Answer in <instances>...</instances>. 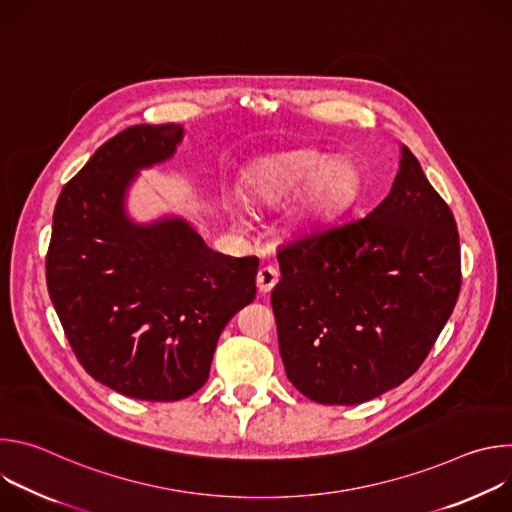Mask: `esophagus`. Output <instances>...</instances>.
Here are the masks:
<instances>
[{"label":"esophagus","mask_w":512,"mask_h":512,"mask_svg":"<svg viewBox=\"0 0 512 512\" xmlns=\"http://www.w3.org/2000/svg\"><path fill=\"white\" fill-rule=\"evenodd\" d=\"M279 281V271L271 265H265L259 269L257 273V287L261 294H269V291L275 287V283Z\"/></svg>","instance_id":"34e87169"}]
</instances>
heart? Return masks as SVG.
<instances>
[{
  "label": "heart",
  "mask_w": 512,
  "mask_h": 512,
  "mask_svg": "<svg viewBox=\"0 0 512 512\" xmlns=\"http://www.w3.org/2000/svg\"><path fill=\"white\" fill-rule=\"evenodd\" d=\"M298 187L301 190L285 208V225L291 231H308L354 204L360 174L344 158L330 160L316 150H287L261 160L243 184L247 200L257 206H273Z\"/></svg>",
  "instance_id": "b5f03b06"
}]
</instances>
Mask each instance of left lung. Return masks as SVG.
Masks as SVG:
<instances>
[{"mask_svg":"<svg viewBox=\"0 0 512 512\" xmlns=\"http://www.w3.org/2000/svg\"><path fill=\"white\" fill-rule=\"evenodd\" d=\"M277 261L271 306L285 375L324 405H358L409 379L462 283L454 214L405 145L379 206L291 241Z\"/></svg>","mask_w":512,"mask_h":512,"instance_id":"8db88e82","label":"left lung"}]
</instances>
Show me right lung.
<instances>
[{
	"mask_svg": "<svg viewBox=\"0 0 512 512\" xmlns=\"http://www.w3.org/2000/svg\"><path fill=\"white\" fill-rule=\"evenodd\" d=\"M184 127L133 125L60 192L46 283L64 334L101 385L141 401H178L208 379L218 336L255 300L257 257L212 251L184 216L137 223L139 170L174 158Z\"/></svg>",
	"mask_w": 512,
	"mask_h": 512,
	"instance_id": "obj_1",
	"label": "right lung"
}]
</instances>
